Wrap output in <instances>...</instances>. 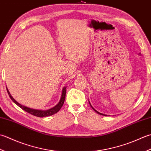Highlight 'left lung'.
Listing matches in <instances>:
<instances>
[{
	"mask_svg": "<svg viewBox=\"0 0 151 151\" xmlns=\"http://www.w3.org/2000/svg\"><path fill=\"white\" fill-rule=\"evenodd\" d=\"M89 104H90V102H89ZM90 105H91V107H92V108H93V109H94V110L95 111H96V113H98V114H100V115H104V116H107L106 115H104V114H102V113H99V112H98V111H96V110H95V109H94L93 108V106H91V104H90Z\"/></svg>",
	"mask_w": 151,
	"mask_h": 151,
	"instance_id": "1",
	"label": "left lung"
}]
</instances>
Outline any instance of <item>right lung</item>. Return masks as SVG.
Segmentation results:
<instances>
[{
	"mask_svg": "<svg viewBox=\"0 0 151 151\" xmlns=\"http://www.w3.org/2000/svg\"><path fill=\"white\" fill-rule=\"evenodd\" d=\"M6 90L7 92L8 93L9 96L11 98V100L14 101V102L19 106V107H21V109H23L24 111H25L27 113H30V114H31L34 116H38V117H44V116H50L55 114V113H57L58 111L60 109L61 107H63L64 102V100H65V97H66V87H64L63 89V93H62V95H61V98H60V100L59 101V102L57 104V106H55L54 107L51 109H50L48 110H38V109H31V108H29L28 107H26V106H24L21 105L20 104H19L17 102V101H15L13 97L11 96L10 93H9V91L8 90V88H6Z\"/></svg>",
	"mask_w": 151,
	"mask_h": 151,
	"instance_id": "obj_1",
	"label": "right lung"
}]
</instances>
